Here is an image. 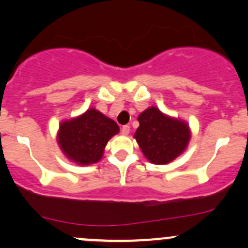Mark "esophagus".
<instances>
[{"mask_svg": "<svg viewBox=\"0 0 248 248\" xmlns=\"http://www.w3.org/2000/svg\"><path fill=\"white\" fill-rule=\"evenodd\" d=\"M129 130H130V127L128 126V124H124V126H122L121 133L124 135H127V134H129Z\"/></svg>", "mask_w": 248, "mask_h": 248, "instance_id": "esophagus-1", "label": "esophagus"}]
</instances>
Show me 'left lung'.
<instances>
[{
	"instance_id": "8db88e82",
	"label": "left lung",
	"mask_w": 248,
	"mask_h": 248,
	"mask_svg": "<svg viewBox=\"0 0 248 248\" xmlns=\"http://www.w3.org/2000/svg\"><path fill=\"white\" fill-rule=\"evenodd\" d=\"M138 120L140 126L134 138L151 162L168 164L185 151L190 138L187 124L168 118L155 107L142 111Z\"/></svg>"
}]
</instances>
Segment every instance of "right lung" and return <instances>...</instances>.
<instances>
[{
  "label": "right lung",
  "mask_w": 248,
  "mask_h": 248,
  "mask_svg": "<svg viewBox=\"0 0 248 248\" xmlns=\"http://www.w3.org/2000/svg\"><path fill=\"white\" fill-rule=\"evenodd\" d=\"M119 130L114 120L92 108L60 126L59 145L68 159L78 165L95 164L102 157L108 140Z\"/></svg>",
  "instance_id": "add662e5"
}]
</instances>
